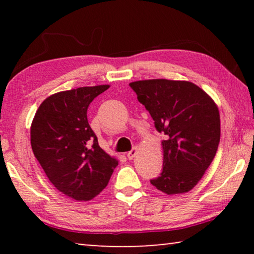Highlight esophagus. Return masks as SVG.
Listing matches in <instances>:
<instances>
[{"mask_svg": "<svg viewBox=\"0 0 254 254\" xmlns=\"http://www.w3.org/2000/svg\"><path fill=\"white\" fill-rule=\"evenodd\" d=\"M136 153H137L136 149H133V150H131L130 152H127V159H128V160H132V159L136 156Z\"/></svg>", "mask_w": 254, "mask_h": 254, "instance_id": "obj_1", "label": "esophagus"}]
</instances>
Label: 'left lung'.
Wrapping results in <instances>:
<instances>
[{
	"mask_svg": "<svg viewBox=\"0 0 254 254\" xmlns=\"http://www.w3.org/2000/svg\"><path fill=\"white\" fill-rule=\"evenodd\" d=\"M163 140L162 173L151 180L167 195L185 194L203 177L221 137L220 111L198 86L187 80L145 79L130 83Z\"/></svg>",
	"mask_w": 254,
	"mask_h": 254,
	"instance_id": "8db88e82",
	"label": "left lung"
}]
</instances>
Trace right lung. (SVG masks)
Masks as SVG:
<instances>
[{
  "instance_id": "add662e5",
  "label": "right lung",
  "mask_w": 254,
  "mask_h": 254,
  "mask_svg": "<svg viewBox=\"0 0 254 254\" xmlns=\"http://www.w3.org/2000/svg\"><path fill=\"white\" fill-rule=\"evenodd\" d=\"M110 85L85 86L53 94L41 103L30 136L34 157L60 192L79 201L104 189L119 160L98 145L87 109Z\"/></svg>"
}]
</instances>
